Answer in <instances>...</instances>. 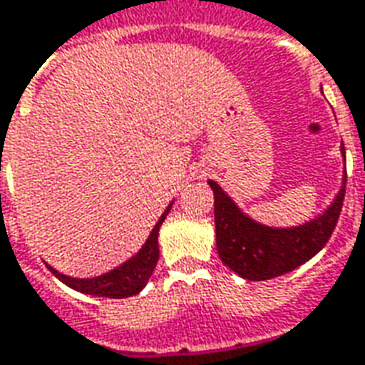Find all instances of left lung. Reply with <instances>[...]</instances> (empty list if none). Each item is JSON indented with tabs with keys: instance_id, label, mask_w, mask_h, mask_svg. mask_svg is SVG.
Returning a JSON list of instances; mask_svg holds the SVG:
<instances>
[{
	"instance_id": "left-lung-1",
	"label": "left lung",
	"mask_w": 365,
	"mask_h": 365,
	"mask_svg": "<svg viewBox=\"0 0 365 365\" xmlns=\"http://www.w3.org/2000/svg\"><path fill=\"white\" fill-rule=\"evenodd\" d=\"M210 185L214 190L215 200L217 254L225 266L234 269L237 276L252 282L284 276L318 254L336 230L346 195L344 185L334 203L319 217L299 227L274 230L255 224L247 215L242 214L217 183L210 182Z\"/></svg>"
}]
</instances>
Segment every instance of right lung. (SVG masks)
Wrapping results in <instances>:
<instances>
[{
  "label": "right lung",
  "mask_w": 365,
  "mask_h": 365,
  "mask_svg": "<svg viewBox=\"0 0 365 365\" xmlns=\"http://www.w3.org/2000/svg\"><path fill=\"white\" fill-rule=\"evenodd\" d=\"M172 205H168V210L163 212L160 217V222L155 224L153 232L148 237L145 245L141 247L138 254L133 255L131 259H128L123 266L118 269H113L110 274H103L99 277H91V279H76V277L63 276L56 272L53 267H49L56 276L68 284L69 287L89 294V296H101V297H130L135 296L138 292L143 289L145 282L150 279L151 272L155 269V264L160 259V247H158V232H160V225L165 220V215L170 214Z\"/></svg>",
  "instance_id": "right-lung-1"
}]
</instances>
